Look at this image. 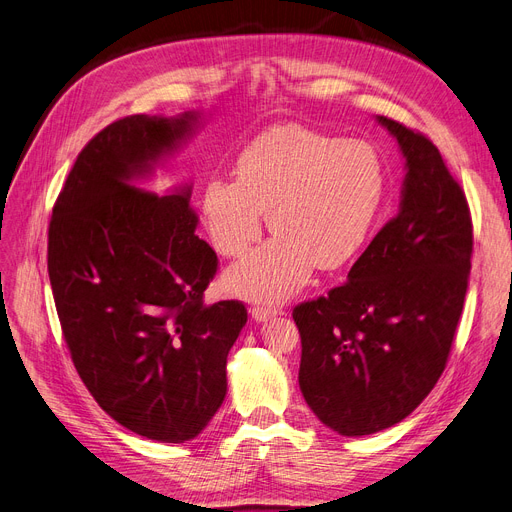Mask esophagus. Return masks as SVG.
Listing matches in <instances>:
<instances>
[{
    "instance_id": "34e87169",
    "label": "esophagus",
    "mask_w": 512,
    "mask_h": 512,
    "mask_svg": "<svg viewBox=\"0 0 512 512\" xmlns=\"http://www.w3.org/2000/svg\"><path fill=\"white\" fill-rule=\"evenodd\" d=\"M278 314H282V308H272V306H255L253 308V318L257 320V323H266V320H272Z\"/></svg>"
}]
</instances>
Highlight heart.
<instances>
[{
	"label": "heart",
	"instance_id": "1",
	"mask_svg": "<svg viewBox=\"0 0 512 512\" xmlns=\"http://www.w3.org/2000/svg\"><path fill=\"white\" fill-rule=\"evenodd\" d=\"M236 181L202 189L206 232L223 257H244L270 215L278 234L227 274V289L280 304L314 268L339 270L369 244L388 194L386 164L373 143L339 139L299 124L261 132L234 166Z\"/></svg>",
	"mask_w": 512,
	"mask_h": 512
}]
</instances>
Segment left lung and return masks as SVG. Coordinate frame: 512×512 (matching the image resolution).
I'll list each match as a JSON object with an SVG mask.
<instances>
[{
	"mask_svg": "<svg viewBox=\"0 0 512 512\" xmlns=\"http://www.w3.org/2000/svg\"><path fill=\"white\" fill-rule=\"evenodd\" d=\"M375 120L405 158L399 215L342 287L293 310L301 394L342 437L399 424L430 394L447 365L470 276V211L437 145L390 118Z\"/></svg>",
	"mask_w": 512,
	"mask_h": 512,
	"instance_id": "1",
	"label": "left lung"
}]
</instances>
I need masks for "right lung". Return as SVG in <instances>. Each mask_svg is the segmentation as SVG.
Here are the masks:
<instances>
[{"label": "right lung", "mask_w": 512, "mask_h": 512, "mask_svg": "<svg viewBox=\"0 0 512 512\" xmlns=\"http://www.w3.org/2000/svg\"><path fill=\"white\" fill-rule=\"evenodd\" d=\"M202 116H128L80 151L52 208L48 274L71 361L105 413L151 441L185 443L227 392L240 301L204 304L217 255L196 232L192 185L139 187Z\"/></svg>", "instance_id": "obj_1"}]
</instances>
